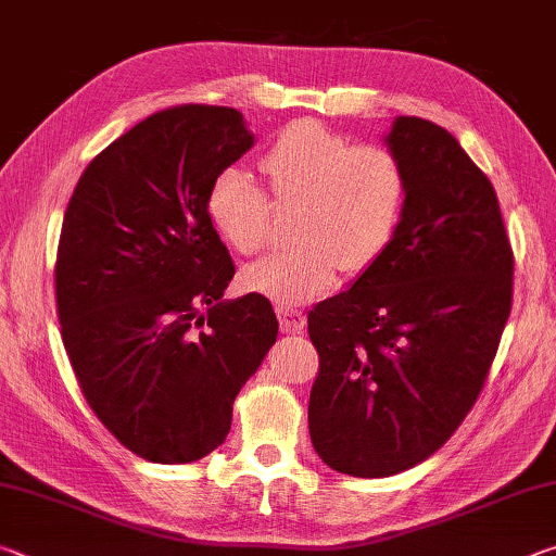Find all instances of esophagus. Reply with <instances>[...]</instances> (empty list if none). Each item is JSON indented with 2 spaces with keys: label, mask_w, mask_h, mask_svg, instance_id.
Here are the masks:
<instances>
[{
  "label": "esophagus",
  "mask_w": 556,
  "mask_h": 556,
  "mask_svg": "<svg viewBox=\"0 0 556 556\" xmlns=\"http://www.w3.org/2000/svg\"><path fill=\"white\" fill-rule=\"evenodd\" d=\"M277 316H279V326L285 333H301L306 326V316L304 312H299L294 306H277Z\"/></svg>",
  "instance_id": "34e87169"
}]
</instances>
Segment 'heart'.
<instances>
[{
    "instance_id": "obj_1",
    "label": "heart",
    "mask_w": 556,
    "mask_h": 556,
    "mask_svg": "<svg viewBox=\"0 0 556 556\" xmlns=\"http://www.w3.org/2000/svg\"><path fill=\"white\" fill-rule=\"evenodd\" d=\"M275 203H296V242L244 271V285L279 304H301L333 285L338 269L361 275L390 248L407 199V174L392 149L355 144L318 122L281 131L260 162ZM211 225L240 255L269 242L271 203L255 176L228 166L205 199Z\"/></svg>"
}]
</instances>
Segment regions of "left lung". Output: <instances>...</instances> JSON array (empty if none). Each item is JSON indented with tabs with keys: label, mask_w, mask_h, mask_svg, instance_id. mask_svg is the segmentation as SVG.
<instances>
[{
	"label": "left lung",
	"mask_w": 556,
	"mask_h": 556,
	"mask_svg": "<svg viewBox=\"0 0 556 556\" xmlns=\"http://www.w3.org/2000/svg\"><path fill=\"white\" fill-rule=\"evenodd\" d=\"M388 147L407 174L390 248L308 314L312 444L355 478L402 473L446 444L513 306L515 257L488 176L429 119L397 117Z\"/></svg>",
	"instance_id": "8db88e82"
}]
</instances>
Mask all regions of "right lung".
<instances>
[{
  "mask_svg": "<svg viewBox=\"0 0 556 556\" xmlns=\"http://www.w3.org/2000/svg\"><path fill=\"white\" fill-rule=\"evenodd\" d=\"M252 144L232 108L154 112L92 159L63 215L65 353L105 429L152 464L218 448L277 341L269 299L223 301L235 265L205 211L213 178Z\"/></svg>",
  "mask_w": 556,
  "mask_h": 556,
  "instance_id": "1",
  "label": "right lung"
}]
</instances>
